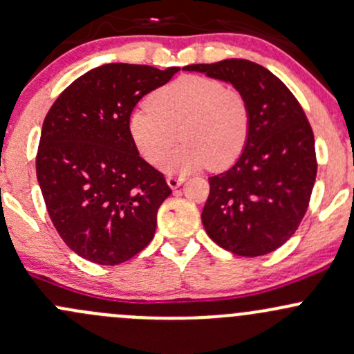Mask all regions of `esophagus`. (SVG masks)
Returning <instances> with one entry per match:
<instances>
[{"mask_svg":"<svg viewBox=\"0 0 354 354\" xmlns=\"http://www.w3.org/2000/svg\"><path fill=\"white\" fill-rule=\"evenodd\" d=\"M183 181H185V178H183V176H167V178H166L167 187L173 188V189L180 187V185H183Z\"/></svg>","mask_w":354,"mask_h":354,"instance_id":"1","label":"esophagus"}]
</instances>
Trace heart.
Wrapping results in <instances>:
<instances>
[{"mask_svg": "<svg viewBox=\"0 0 354 354\" xmlns=\"http://www.w3.org/2000/svg\"><path fill=\"white\" fill-rule=\"evenodd\" d=\"M129 136L149 165H159L176 140L184 144L162 162L166 173H189L210 166L221 171L243 154L251 130L248 100L203 76H181L136 106Z\"/></svg>", "mask_w": 354, "mask_h": 354, "instance_id": "b5f03b06", "label": "heart"}]
</instances>
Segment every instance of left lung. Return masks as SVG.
I'll return each instance as SVG.
<instances>
[{
    "label": "left lung",
    "instance_id": "obj_1",
    "mask_svg": "<svg viewBox=\"0 0 354 354\" xmlns=\"http://www.w3.org/2000/svg\"><path fill=\"white\" fill-rule=\"evenodd\" d=\"M183 69L232 84L251 110L243 154L224 173L208 178L203 227L234 254H268L295 234L307 212L317 174L310 124L292 91L256 62L225 59Z\"/></svg>",
    "mask_w": 354,
    "mask_h": 354
}]
</instances>
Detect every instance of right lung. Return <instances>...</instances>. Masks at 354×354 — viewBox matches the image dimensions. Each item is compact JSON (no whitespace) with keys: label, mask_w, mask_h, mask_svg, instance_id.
<instances>
[{"label":"right lung","mask_w":354,"mask_h":354,"mask_svg":"<svg viewBox=\"0 0 354 354\" xmlns=\"http://www.w3.org/2000/svg\"><path fill=\"white\" fill-rule=\"evenodd\" d=\"M178 71L103 64L71 83L44 120L37 180L59 236L88 261L120 265L154 237L171 189L140 158L127 122L142 96Z\"/></svg>","instance_id":"add662e5"}]
</instances>
